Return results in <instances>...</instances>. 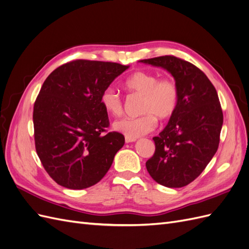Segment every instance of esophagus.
I'll use <instances>...</instances> for the list:
<instances>
[{
  "instance_id": "esophagus-1",
  "label": "esophagus",
  "mask_w": 249,
  "mask_h": 249,
  "mask_svg": "<svg viewBox=\"0 0 249 249\" xmlns=\"http://www.w3.org/2000/svg\"><path fill=\"white\" fill-rule=\"evenodd\" d=\"M135 141H136V139H133V138H130V137H125V142H126V143L135 142Z\"/></svg>"
}]
</instances>
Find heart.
Listing matches in <instances>:
<instances>
[{
    "mask_svg": "<svg viewBox=\"0 0 249 249\" xmlns=\"http://www.w3.org/2000/svg\"><path fill=\"white\" fill-rule=\"evenodd\" d=\"M129 91L143 95L141 104L142 116L123 118L113 124L116 132L125 137L136 139L155 130L157 118L168 119L178 109L179 90L176 81L171 78L160 79L155 72L136 71L124 83ZM103 108L112 116H120L124 112V104L114 89L108 87L101 94Z\"/></svg>",
    "mask_w": 249,
    "mask_h": 249,
    "instance_id": "1",
    "label": "heart"
}]
</instances>
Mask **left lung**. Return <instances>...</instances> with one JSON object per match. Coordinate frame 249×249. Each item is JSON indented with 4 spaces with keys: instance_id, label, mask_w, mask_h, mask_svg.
Masks as SVG:
<instances>
[{
    "instance_id": "left-lung-1",
    "label": "left lung",
    "mask_w": 249,
    "mask_h": 249,
    "mask_svg": "<svg viewBox=\"0 0 249 249\" xmlns=\"http://www.w3.org/2000/svg\"><path fill=\"white\" fill-rule=\"evenodd\" d=\"M167 71L179 90L177 111L154 137L146 169L158 184L184 187L196 178L217 152L223 114L215 87L196 66L175 56L140 60Z\"/></svg>"
}]
</instances>
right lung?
<instances>
[{
  "label": "right lung",
  "instance_id": "right-lung-1",
  "mask_svg": "<svg viewBox=\"0 0 249 249\" xmlns=\"http://www.w3.org/2000/svg\"><path fill=\"white\" fill-rule=\"evenodd\" d=\"M129 65L76 60L59 66L44 81L34 104L36 153L60 186H93L110 169L124 135L106 132L108 113L101 94Z\"/></svg>",
  "mask_w": 249,
  "mask_h": 249
}]
</instances>
